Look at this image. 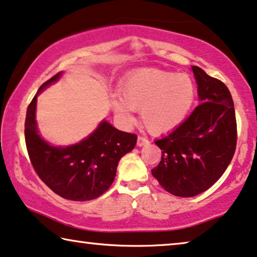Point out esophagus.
I'll use <instances>...</instances> for the list:
<instances>
[{
    "instance_id": "1",
    "label": "esophagus",
    "mask_w": 257,
    "mask_h": 257,
    "mask_svg": "<svg viewBox=\"0 0 257 257\" xmlns=\"http://www.w3.org/2000/svg\"><path fill=\"white\" fill-rule=\"evenodd\" d=\"M147 144H149V140L147 137L139 136V139H137V145H139V147H143V145H147Z\"/></svg>"
}]
</instances>
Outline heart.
Wrapping results in <instances>:
<instances>
[{
  "instance_id": "heart-1",
  "label": "heart",
  "mask_w": 257,
  "mask_h": 257,
  "mask_svg": "<svg viewBox=\"0 0 257 257\" xmlns=\"http://www.w3.org/2000/svg\"><path fill=\"white\" fill-rule=\"evenodd\" d=\"M118 92L121 98H113L112 105L124 123H133V109H141L145 128L162 133L177 127L188 115L196 85L188 74L141 69L121 83Z\"/></svg>"
}]
</instances>
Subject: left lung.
Returning a JSON list of instances; mask_svg holds the SVG:
<instances>
[{
  "mask_svg": "<svg viewBox=\"0 0 257 257\" xmlns=\"http://www.w3.org/2000/svg\"><path fill=\"white\" fill-rule=\"evenodd\" d=\"M201 104L173 132L157 140L162 160L151 173L168 193L191 197L209 189L234 156L236 120L227 86L191 67Z\"/></svg>",
  "mask_w": 257,
  "mask_h": 257,
  "instance_id": "left-lung-1",
  "label": "left lung"
}]
</instances>
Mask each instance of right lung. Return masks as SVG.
Segmentation results:
<instances>
[{
  "label": "right lung",
  "mask_w": 257,
  "mask_h": 257,
  "mask_svg": "<svg viewBox=\"0 0 257 257\" xmlns=\"http://www.w3.org/2000/svg\"><path fill=\"white\" fill-rule=\"evenodd\" d=\"M60 76L61 72L45 82L28 107L26 149L38 177L55 194L71 201L94 200L113 183L117 164L135 148L137 135L121 132L102 121L87 139L77 144L53 147L45 142L37 128V95Z\"/></svg>",
  "instance_id": "1"
}]
</instances>
